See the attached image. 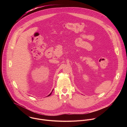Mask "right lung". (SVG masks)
Listing matches in <instances>:
<instances>
[{
	"instance_id": "right-lung-1",
	"label": "right lung",
	"mask_w": 127,
	"mask_h": 127,
	"mask_svg": "<svg viewBox=\"0 0 127 127\" xmlns=\"http://www.w3.org/2000/svg\"><path fill=\"white\" fill-rule=\"evenodd\" d=\"M53 90H52V92H53ZM52 92L50 93V94H49V95H48V96H49L50 95H51V94H52Z\"/></svg>"
}]
</instances>
